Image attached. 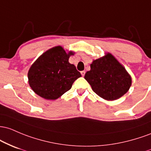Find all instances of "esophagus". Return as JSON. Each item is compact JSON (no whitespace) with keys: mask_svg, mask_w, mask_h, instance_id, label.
Listing matches in <instances>:
<instances>
[{"mask_svg":"<svg viewBox=\"0 0 151 151\" xmlns=\"http://www.w3.org/2000/svg\"><path fill=\"white\" fill-rule=\"evenodd\" d=\"M81 75H82V76H85V73H86V72H85L84 70H83V71H81Z\"/></svg>","mask_w":151,"mask_h":151,"instance_id":"esophagus-1","label":"esophagus"}]
</instances>
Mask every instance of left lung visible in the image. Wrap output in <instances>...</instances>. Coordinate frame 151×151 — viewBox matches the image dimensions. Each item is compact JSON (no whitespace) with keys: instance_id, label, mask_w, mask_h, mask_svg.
<instances>
[{"instance_id":"left-lung-1","label":"left lung","mask_w":151,"mask_h":151,"mask_svg":"<svg viewBox=\"0 0 151 151\" xmlns=\"http://www.w3.org/2000/svg\"><path fill=\"white\" fill-rule=\"evenodd\" d=\"M84 78L93 91L107 101L122 97L132 83L131 77L126 68L109 53L93 60L91 64V70L86 72Z\"/></svg>"}]
</instances>
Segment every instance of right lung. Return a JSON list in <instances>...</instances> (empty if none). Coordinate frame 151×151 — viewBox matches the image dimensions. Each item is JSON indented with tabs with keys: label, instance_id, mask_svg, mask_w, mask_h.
Returning a JSON list of instances; mask_svg holds the SVG:
<instances>
[{
	"label": "right lung",
	"instance_id": "obj_1",
	"mask_svg": "<svg viewBox=\"0 0 151 151\" xmlns=\"http://www.w3.org/2000/svg\"><path fill=\"white\" fill-rule=\"evenodd\" d=\"M73 54L67 53L61 46H55L33 63L28 78L35 93L45 99L55 100L71 88L74 81L81 76L75 65L68 62Z\"/></svg>",
	"mask_w": 151,
	"mask_h": 151
}]
</instances>
